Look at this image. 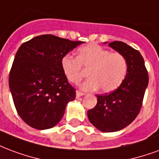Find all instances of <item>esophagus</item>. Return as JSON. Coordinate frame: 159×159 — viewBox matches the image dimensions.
Instances as JSON below:
<instances>
[{
    "instance_id": "obj_1",
    "label": "esophagus",
    "mask_w": 159,
    "mask_h": 159,
    "mask_svg": "<svg viewBox=\"0 0 159 159\" xmlns=\"http://www.w3.org/2000/svg\"><path fill=\"white\" fill-rule=\"evenodd\" d=\"M76 97H81V96H83V95H85V93H82V92L80 91H76Z\"/></svg>"
}]
</instances>
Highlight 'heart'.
Masks as SVG:
<instances>
[{
  "instance_id": "obj_1",
  "label": "heart",
  "mask_w": 159,
  "mask_h": 159,
  "mask_svg": "<svg viewBox=\"0 0 159 159\" xmlns=\"http://www.w3.org/2000/svg\"><path fill=\"white\" fill-rule=\"evenodd\" d=\"M61 66L66 77L71 83H78L88 70L89 79L82 88L87 91L99 89L109 93L119 88L126 76L127 61L121 53L110 52L98 44L92 43L81 47L77 58L66 55Z\"/></svg>"
}]
</instances>
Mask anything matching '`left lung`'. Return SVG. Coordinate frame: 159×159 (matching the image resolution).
Segmentation results:
<instances>
[{
	"mask_svg": "<svg viewBox=\"0 0 159 159\" xmlns=\"http://www.w3.org/2000/svg\"><path fill=\"white\" fill-rule=\"evenodd\" d=\"M109 46L125 57L128 69L118 89L110 93L96 95V106L88 111L89 121L103 132L122 130L133 121L142 109L148 84V70L138 50L121 41L111 42Z\"/></svg>",
	"mask_w": 159,
	"mask_h": 159,
	"instance_id": "1",
	"label": "left lung"
}]
</instances>
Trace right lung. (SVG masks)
I'll use <instances>...</instances> for the list:
<instances>
[{
  "label": "right lung",
  "instance_id": "right-lung-1",
  "mask_svg": "<svg viewBox=\"0 0 159 159\" xmlns=\"http://www.w3.org/2000/svg\"><path fill=\"white\" fill-rule=\"evenodd\" d=\"M83 41L39 35L17 50L9 75L14 105L23 120L37 130L55 126L64 116L76 89L61 66V58Z\"/></svg>",
  "mask_w": 159,
  "mask_h": 159
}]
</instances>
